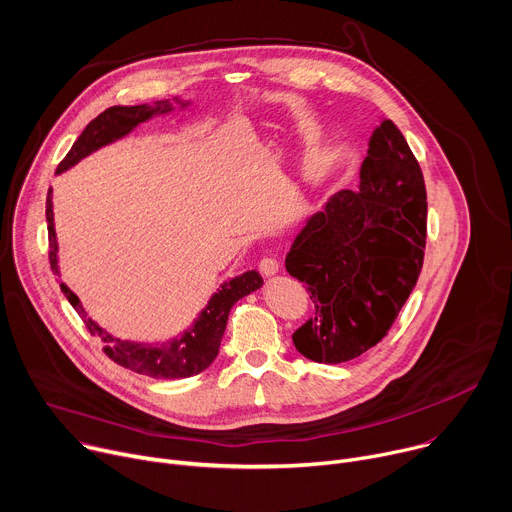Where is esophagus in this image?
Segmentation results:
<instances>
[{
    "instance_id": "34e87169",
    "label": "esophagus",
    "mask_w": 512,
    "mask_h": 512,
    "mask_svg": "<svg viewBox=\"0 0 512 512\" xmlns=\"http://www.w3.org/2000/svg\"><path fill=\"white\" fill-rule=\"evenodd\" d=\"M259 269L263 275H273L279 271V261L275 257H263L259 261Z\"/></svg>"
}]
</instances>
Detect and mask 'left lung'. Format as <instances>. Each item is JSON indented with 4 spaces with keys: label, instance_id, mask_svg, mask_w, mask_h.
<instances>
[{
    "label": "left lung",
    "instance_id": "left-lung-1",
    "mask_svg": "<svg viewBox=\"0 0 512 512\" xmlns=\"http://www.w3.org/2000/svg\"><path fill=\"white\" fill-rule=\"evenodd\" d=\"M425 229L421 168L397 125L381 119L358 188L332 194L285 255L314 304L291 334L298 352L338 364L385 338L421 273Z\"/></svg>",
    "mask_w": 512,
    "mask_h": 512
}]
</instances>
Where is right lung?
Here are the masks:
<instances>
[{"label": "right lung", "instance_id": "obj_1", "mask_svg": "<svg viewBox=\"0 0 512 512\" xmlns=\"http://www.w3.org/2000/svg\"><path fill=\"white\" fill-rule=\"evenodd\" d=\"M174 105L182 109L190 107V101H184L180 97H174L172 101H156L154 105H135V107H109L99 117H95L85 131L79 135V139L72 143L70 152L66 158L58 164L56 174H62L77 166L87 156L95 154L97 150L111 145L123 137H127L137 125L150 121L160 115H168L174 111ZM46 221H48V241H50V267L52 273L60 277V265H58V241L54 231V210H52V188L46 196ZM263 283L257 269H249L241 275H235L221 283L214 294L210 296L208 304L200 310L198 318L178 336L166 340V342H133V340H121L113 334H109L105 328H101L97 322H93L77 294H72L70 287L60 281V289L64 298L70 302V306L79 312V316L85 320V326L93 336H99L105 342V354L115 360L121 367L152 377V379H188L204 369H208L212 360L218 354V346H221L229 312L231 308L251 291L259 289Z\"/></svg>", "mask_w": 512, "mask_h": 512}]
</instances>
